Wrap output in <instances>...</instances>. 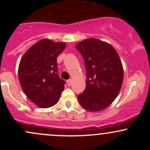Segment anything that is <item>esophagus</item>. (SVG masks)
Segmentation results:
<instances>
[{"mask_svg": "<svg viewBox=\"0 0 150 150\" xmlns=\"http://www.w3.org/2000/svg\"><path fill=\"white\" fill-rule=\"evenodd\" d=\"M67 85H68L70 87V86L72 85V80H67Z\"/></svg>", "mask_w": 150, "mask_h": 150, "instance_id": "1", "label": "esophagus"}]
</instances>
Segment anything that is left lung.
Segmentation results:
<instances>
[{
    "label": "left lung",
    "mask_w": 150,
    "mask_h": 150,
    "mask_svg": "<svg viewBox=\"0 0 150 150\" xmlns=\"http://www.w3.org/2000/svg\"><path fill=\"white\" fill-rule=\"evenodd\" d=\"M85 61L86 88L77 95L81 106L89 111H99L114 101L123 80L119 56L111 44L95 38L85 39L75 46Z\"/></svg>",
    "instance_id": "8db88e82"
}]
</instances>
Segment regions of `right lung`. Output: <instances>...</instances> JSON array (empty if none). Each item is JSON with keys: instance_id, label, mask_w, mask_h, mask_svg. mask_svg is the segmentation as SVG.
<instances>
[{"instance_id": "obj_1", "label": "right lung", "mask_w": 150, "mask_h": 150, "mask_svg": "<svg viewBox=\"0 0 150 150\" xmlns=\"http://www.w3.org/2000/svg\"><path fill=\"white\" fill-rule=\"evenodd\" d=\"M66 44L44 39L27 50L20 60L18 76L28 99L41 108L54 106L65 82L58 74L57 57Z\"/></svg>"}]
</instances>
